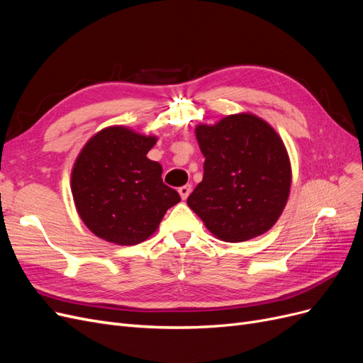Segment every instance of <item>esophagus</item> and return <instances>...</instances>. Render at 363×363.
Returning <instances> with one entry per match:
<instances>
[{"mask_svg":"<svg viewBox=\"0 0 363 363\" xmlns=\"http://www.w3.org/2000/svg\"><path fill=\"white\" fill-rule=\"evenodd\" d=\"M191 192H192V186L191 184H184V186H182V188H179V194L182 196V200L188 199Z\"/></svg>","mask_w":363,"mask_h":363,"instance_id":"esophagus-1","label":"esophagus"}]
</instances>
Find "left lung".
Instances as JSON below:
<instances>
[{"mask_svg":"<svg viewBox=\"0 0 363 363\" xmlns=\"http://www.w3.org/2000/svg\"><path fill=\"white\" fill-rule=\"evenodd\" d=\"M195 136L206 157L204 175L188 206L225 242L267 233L279 221L292 183L280 135L265 119L240 112L199 124Z\"/></svg>","mask_w":363,"mask_h":363,"instance_id":"obj_1","label":"left lung"}]
</instances>
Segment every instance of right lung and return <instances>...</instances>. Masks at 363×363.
Masks as SVG:
<instances>
[{"label": "right lung", "mask_w": 363, "mask_h": 363, "mask_svg": "<svg viewBox=\"0 0 363 363\" xmlns=\"http://www.w3.org/2000/svg\"><path fill=\"white\" fill-rule=\"evenodd\" d=\"M157 136L125 125L95 133L77 156L71 192L91 232L116 245H136L156 233L177 191L162 180V164L147 157Z\"/></svg>", "instance_id": "right-lung-1"}]
</instances>
